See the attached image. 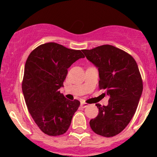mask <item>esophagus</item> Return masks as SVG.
I'll return each mask as SVG.
<instances>
[{
  "mask_svg": "<svg viewBox=\"0 0 157 157\" xmlns=\"http://www.w3.org/2000/svg\"><path fill=\"white\" fill-rule=\"evenodd\" d=\"M88 105H89V104L86 103V102H82L81 103H80V106H81L82 108H86V107H87Z\"/></svg>",
  "mask_w": 157,
  "mask_h": 157,
  "instance_id": "34e87169",
  "label": "esophagus"
}]
</instances>
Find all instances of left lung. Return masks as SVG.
<instances>
[{"instance_id":"8db88e82","label":"left lung","mask_w":157,"mask_h":157,"mask_svg":"<svg viewBox=\"0 0 157 157\" xmlns=\"http://www.w3.org/2000/svg\"><path fill=\"white\" fill-rule=\"evenodd\" d=\"M82 51L98 67L99 88L110 96L107 106L96 104L99 114L90 120V128L99 135L113 137L127 127L135 114L143 91L141 75L134 58L113 45Z\"/></svg>"}]
</instances>
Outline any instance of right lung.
I'll return each mask as SVG.
<instances>
[{
  "mask_svg": "<svg viewBox=\"0 0 157 157\" xmlns=\"http://www.w3.org/2000/svg\"><path fill=\"white\" fill-rule=\"evenodd\" d=\"M81 58L84 55L80 50L55 42L40 45L27 58L22 82L25 102L36 124L47 135L64 134L80 106V101L68 100L59 89L67 68Z\"/></svg>",
  "mask_w": 157,
  "mask_h": 157,
  "instance_id": "obj_1",
  "label": "right lung"
}]
</instances>
